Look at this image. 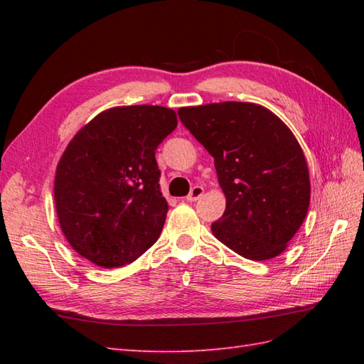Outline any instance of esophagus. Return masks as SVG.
I'll use <instances>...</instances> for the list:
<instances>
[{
	"mask_svg": "<svg viewBox=\"0 0 364 364\" xmlns=\"http://www.w3.org/2000/svg\"><path fill=\"white\" fill-rule=\"evenodd\" d=\"M203 192H205V189L202 186H194L191 189L186 200H188V202H197V200L203 196Z\"/></svg>",
	"mask_w": 364,
	"mask_h": 364,
	"instance_id": "34e87169",
	"label": "esophagus"
}]
</instances>
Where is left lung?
Returning <instances> with one entry per match:
<instances>
[{"instance_id":"left-lung-1","label":"left lung","mask_w":364,"mask_h":364,"mask_svg":"<svg viewBox=\"0 0 364 364\" xmlns=\"http://www.w3.org/2000/svg\"><path fill=\"white\" fill-rule=\"evenodd\" d=\"M183 125L214 158L227 208L211 230L253 261L283 253L310 206V173L292 131L267 107L222 102L180 107Z\"/></svg>"}]
</instances>
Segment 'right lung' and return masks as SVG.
<instances>
[{"label": "right lung", "mask_w": 364, "mask_h": 364, "mask_svg": "<svg viewBox=\"0 0 364 364\" xmlns=\"http://www.w3.org/2000/svg\"><path fill=\"white\" fill-rule=\"evenodd\" d=\"M176 125L168 107L117 106L68 142L58 162L54 203L60 230L82 258L122 267L158 241L168 206L154 153Z\"/></svg>", "instance_id": "add662e5"}]
</instances>
